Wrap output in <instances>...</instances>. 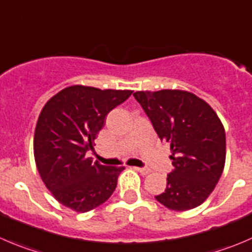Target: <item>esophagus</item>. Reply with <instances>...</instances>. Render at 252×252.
<instances>
[{
    "mask_svg": "<svg viewBox=\"0 0 252 252\" xmlns=\"http://www.w3.org/2000/svg\"><path fill=\"white\" fill-rule=\"evenodd\" d=\"M134 170L138 171V172H140L141 175H148V173H150V168H146V167H134Z\"/></svg>",
    "mask_w": 252,
    "mask_h": 252,
    "instance_id": "34e87169",
    "label": "esophagus"
}]
</instances>
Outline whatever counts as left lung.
Returning a JSON list of instances; mask_svg holds the SVG:
<instances>
[{
    "mask_svg": "<svg viewBox=\"0 0 252 252\" xmlns=\"http://www.w3.org/2000/svg\"><path fill=\"white\" fill-rule=\"evenodd\" d=\"M163 143L170 144L173 170L155 198L171 211L201 206L213 192L225 165V130L211 106L181 90L133 94Z\"/></svg>",
    "mask_w": 252,
    "mask_h": 252,
    "instance_id": "8db88e82",
    "label": "left lung"
}]
</instances>
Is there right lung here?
Returning <instances> with one entry per match:
<instances>
[{
	"label": "right lung",
	"mask_w": 252,
	"mask_h": 252,
	"mask_svg": "<svg viewBox=\"0 0 252 252\" xmlns=\"http://www.w3.org/2000/svg\"><path fill=\"white\" fill-rule=\"evenodd\" d=\"M133 91L66 87L51 97L39 114L34 158L44 185L67 208L86 213L107 201L123 166H103L86 153L109 112Z\"/></svg>",
	"instance_id": "right-lung-1"
}]
</instances>
